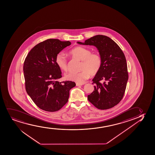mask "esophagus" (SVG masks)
<instances>
[{
  "mask_svg": "<svg viewBox=\"0 0 155 155\" xmlns=\"http://www.w3.org/2000/svg\"><path fill=\"white\" fill-rule=\"evenodd\" d=\"M84 84H80V83H76V85H77V86H81V85H82Z\"/></svg>",
  "mask_w": 155,
  "mask_h": 155,
  "instance_id": "obj_1",
  "label": "esophagus"
}]
</instances>
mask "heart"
Returning a JSON list of instances; mask_svg holds the SVG:
<instances>
[{
	"instance_id": "heart-1",
	"label": "heart",
	"mask_w": 155,
	"mask_h": 155,
	"mask_svg": "<svg viewBox=\"0 0 155 155\" xmlns=\"http://www.w3.org/2000/svg\"><path fill=\"white\" fill-rule=\"evenodd\" d=\"M70 54L74 58L82 61V63L80 68L81 70L80 72H69L65 74V78L68 80L83 84L90 75L94 76L97 74L101 69L102 58L98 53H92V51L87 48L77 47L70 51ZM55 62L61 70H67V60L64 53L60 52L57 54Z\"/></svg>"
}]
</instances>
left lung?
I'll return each mask as SVG.
<instances>
[{"label":"left lung","mask_w":155,"mask_h":155,"mask_svg":"<svg viewBox=\"0 0 155 155\" xmlns=\"http://www.w3.org/2000/svg\"><path fill=\"white\" fill-rule=\"evenodd\" d=\"M83 45H94L102 58L99 72L93 79L94 90L87 98L100 110H107L118 104L123 97L128 79L125 56L113 40L103 35H95L85 41Z\"/></svg>","instance_id":"8db88e82"}]
</instances>
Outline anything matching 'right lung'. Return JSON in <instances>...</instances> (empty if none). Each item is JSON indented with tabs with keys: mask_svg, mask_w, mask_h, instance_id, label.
<instances>
[{
	"mask_svg": "<svg viewBox=\"0 0 155 155\" xmlns=\"http://www.w3.org/2000/svg\"><path fill=\"white\" fill-rule=\"evenodd\" d=\"M71 42L49 39L35 45L30 51L24 64L26 91L35 105L47 112L60 110L68 101L74 82L58 81L62 78L55 62L57 54Z\"/></svg>",
	"mask_w": 155,
	"mask_h": 155,
	"instance_id": "right-lung-1",
	"label": "right lung"
}]
</instances>
